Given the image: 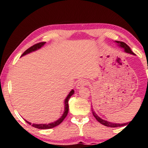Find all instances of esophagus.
I'll return each mask as SVG.
<instances>
[{
    "label": "esophagus",
    "instance_id": "obj_1",
    "mask_svg": "<svg viewBox=\"0 0 148 148\" xmlns=\"http://www.w3.org/2000/svg\"><path fill=\"white\" fill-rule=\"evenodd\" d=\"M88 84V80L86 79H81L80 81H78L77 84H76V88L77 89H80V88H83L84 86H86V85Z\"/></svg>",
    "mask_w": 148,
    "mask_h": 148
}]
</instances>
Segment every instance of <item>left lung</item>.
<instances>
[{
    "label": "left lung",
    "instance_id": "left-lung-1",
    "mask_svg": "<svg viewBox=\"0 0 148 148\" xmlns=\"http://www.w3.org/2000/svg\"><path fill=\"white\" fill-rule=\"evenodd\" d=\"M116 43L118 44V46L120 47H121V48H123L125 49V51L126 53H131V54H133L134 55V53L132 51V50H131L130 47H129L128 45H127L126 43H125V42H120V41H115ZM92 114L94 115L95 118H96V120H97L99 123H100L101 124H102L103 125H105V126L106 127H122V126H125V125H127V123H125V124H118V123H110V122H108V121H106V120H102L101 118H100L99 116H98L95 113L94 111H92Z\"/></svg>",
    "mask_w": 148,
    "mask_h": 148
}]
</instances>
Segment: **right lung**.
<instances>
[{"label":"right lung","mask_w":148,"mask_h":148,"mask_svg":"<svg viewBox=\"0 0 148 148\" xmlns=\"http://www.w3.org/2000/svg\"><path fill=\"white\" fill-rule=\"evenodd\" d=\"M46 43V42H40V43H37V44H35V45L32 46V47H30L29 49H27L23 53V54H22L21 56H23L24 55H26V54L29 53L30 52H33V51H35L37 50V49H40L42 46H44V45ZM74 93V90H72L70 91V92L69 93V95H67V97H66L65 100H64V111L63 113V114H62V116H61L60 118H59L58 120H57L56 121L53 122V123H49V124H32L29 123V122L26 121L25 120V122H26L27 123L29 124V125H31L32 126L35 127V128H37V129H40V130H47V129H51V128H53V127L58 126V125H59L60 124L62 123V121L64 120V119L66 118V116L67 115V113H68V111H69V105H68V101H69V98L71 97V96Z\"/></svg>","instance_id":"1"}]
</instances>
